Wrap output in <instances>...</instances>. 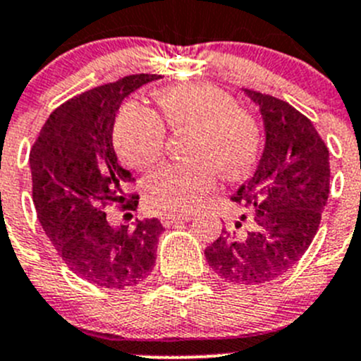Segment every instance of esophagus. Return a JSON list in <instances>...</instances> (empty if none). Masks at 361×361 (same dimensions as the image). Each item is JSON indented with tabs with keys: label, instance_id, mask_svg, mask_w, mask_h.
I'll list each match as a JSON object with an SVG mask.
<instances>
[{
	"label": "esophagus",
	"instance_id": "1",
	"mask_svg": "<svg viewBox=\"0 0 361 361\" xmlns=\"http://www.w3.org/2000/svg\"><path fill=\"white\" fill-rule=\"evenodd\" d=\"M190 215H165V217H161V224H164L165 228L173 226V224H176V222H187L190 221Z\"/></svg>",
	"mask_w": 361,
	"mask_h": 361
}]
</instances>
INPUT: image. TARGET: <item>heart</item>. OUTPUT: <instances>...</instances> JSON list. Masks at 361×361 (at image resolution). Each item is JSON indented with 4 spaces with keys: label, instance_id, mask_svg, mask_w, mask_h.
Returning a JSON list of instances; mask_svg holds the SVG:
<instances>
[{
    "label": "heart",
    "instance_id": "heart-1",
    "mask_svg": "<svg viewBox=\"0 0 361 361\" xmlns=\"http://www.w3.org/2000/svg\"><path fill=\"white\" fill-rule=\"evenodd\" d=\"M161 120L173 133H190L187 164L165 165L144 183L147 208L161 215L196 210L217 183L238 180L255 167L260 130L233 97L204 83L176 85L157 94ZM114 144L124 161L147 169L164 157L165 128L157 114L140 103L123 104L114 128Z\"/></svg>",
    "mask_w": 361,
    "mask_h": 361
}]
</instances>
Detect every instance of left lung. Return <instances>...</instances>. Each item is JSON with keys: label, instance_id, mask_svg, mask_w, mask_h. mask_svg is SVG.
Listing matches in <instances>:
<instances>
[{"label": "left lung", "instance_id": "1", "mask_svg": "<svg viewBox=\"0 0 361 361\" xmlns=\"http://www.w3.org/2000/svg\"><path fill=\"white\" fill-rule=\"evenodd\" d=\"M260 106L265 147L231 201L247 214L204 249L208 265L235 285H262L294 267L312 244L329 196V151L312 121L287 101L244 90Z\"/></svg>", "mask_w": 361, "mask_h": 361}]
</instances>
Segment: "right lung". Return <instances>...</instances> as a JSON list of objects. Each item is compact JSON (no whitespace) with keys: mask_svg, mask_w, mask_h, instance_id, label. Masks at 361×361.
<instances>
[{"mask_svg":"<svg viewBox=\"0 0 361 361\" xmlns=\"http://www.w3.org/2000/svg\"><path fill=\"white\" fill-rule=\"evenodd\" d=\"M158 78L130 74L71 97L53 110L30 151L40 226L74 274L104 288L139 285L157 260L161 222L112 226L104 208L139 204V194L124 192L133 178L117 161L112 131L124 97Z\"/></svg>","mask_w":361,"mask_h":361,"instance_id":"right-lung-1","label":"right lung"}]
</instances>
